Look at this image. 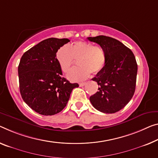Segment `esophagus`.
Wrapping results in <instances>:
<instances>
[{
  "label": "esophagus",
  "mask_w": 158,
  "mask_h": 158,
  "mask_svg": "<svg viewBox=\"0 0 158 158\" xmlns=\"http://www.w3.org/2000/svg\"><path fill=\"white\" fill-rule=\"evenodd\" d=\"M85 85H86V82H81V83L79 84V85L81 87H82V86Z\"/></svg>",
  "instance_id": "34e87169"
}]
</instances>
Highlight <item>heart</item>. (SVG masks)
<instances>
[{
	"label": "heart",
	"instance_id": "heart-1",
	"mask_svg": "<svg viewBox=\"0 0 158 158\" xmlns=\"http://www.w3.org/2000/svg\"><path fill=\"white\" fill-rule=\"evenodd\" d=\"M56 59L62 72L68 73L77 60L78 67L73 69L68 75L72 82H81L87 79L90 73L97 74L105 66L106 54L100 45H93L85 41L74 42L69 48L64 46L56 52Z\"/></svg>",
	"mask_w": 158,
	"mask_h": 158
}]
</instances>
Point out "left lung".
<instances>
[{
	"label": "left lung",
	"mask_w": 158,
	"mask_h": 158,
	"mask_svg": "<svg viewBox=\"0 0 158 158\" xmlns=\"http://www.w3.org/2000/svg\"><path fill=\"white\" fill-rule=\"evenodd\" d=\"M87 40L102 46L106 54L105 66L92 79L98 82L99 91L89 100L101 112L115 113L129 102L135 93L138 65L134 54L114 38L100 35Z\"/></svg>",
	"instance_id": "8db88e82"
}]
</instances>
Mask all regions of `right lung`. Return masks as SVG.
Here are the masks:
<instances>
[{"instance_id": "add662e5", "label": "right lung", "mask_w": 158, "mask_h": 158, "mask_svg": "<svg viewBox=\"0 0 158 158\" xmlns=\"http://www.w3.org/2000/svg\"><path fill=\"white\" fill-rule=\"evenodd\" d=\"M69 39L48 38L31 47L23 55L18 65L22 98L36 112L54 115L64 110L77 83L62 77L56 59L60 47Z\"/></svg>"}]
</instances>
